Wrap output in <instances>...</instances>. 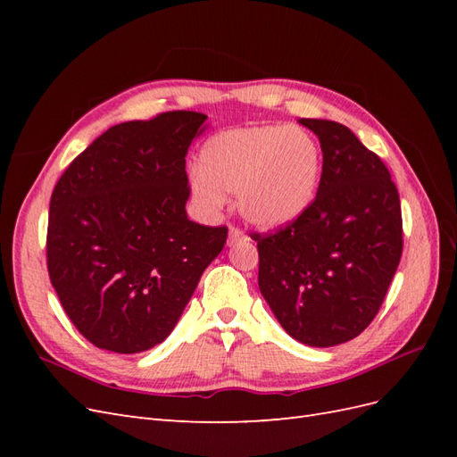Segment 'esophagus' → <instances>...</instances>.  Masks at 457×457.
Returning <instances> with one entry per match:
<instances>
[{
  "label": "esophagus",
  "instance_id": "esophagus-1",
  "mask_svg": "<svg viewBox=\"0 0 457 457\" xmlns=\"http://www.w3.org/2000/svg\"><path fill=\"white\" fill-rule=\"evenodd\" d=\"M240 240H244V234H242L238 228L230 227V230H228V245L237 244V242H240Z\"/></svg>",
  "mask_w": 457,
  "mask_h": 457
}]
</instances>
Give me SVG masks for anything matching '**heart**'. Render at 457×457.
<instances>
[{"label":"heart","mask_w":457,"mask_h":457,"mask_svg":"<svg viewBox=\"0 0 457 457\" xmlns=\"http://www.w3.org/2000/svg\"><path fill=\"white\" fill-rule=\"evenodd\" d=\"M322 179V148L299 126L262 123L215 133L200 150L190 192L200 212L217 215L225 192H238L240 215L259 228H284L312 205Z\"/></svg>","instance_id":"heart-1"}]
</instances>
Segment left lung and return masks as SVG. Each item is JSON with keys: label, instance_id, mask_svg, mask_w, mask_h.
Instances as JSON below:
<instances>
[{"label": "left lung", "instance_id": "obj_1", "mask_svg": "<svg viewBox=\"0 0 457 457\" xmlns=\"http://www.w3.org/2000/svg\"><path fill=\"white\" fill-rule=\"evenodd\" d=\"M299 121L320 141V187L295 223L253 234L259 289L294 339L334 347L376 318L403 255V213L389 170L349 128Z\"/></svg>", "mask_w": 457, "mask_h": 457}]
</instances>
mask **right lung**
I'll use <instances>...</instances> for the list:
<instances>
[{
    "instance_id": "right-lung-1",
    "label": "right lung",
    "mask_w": 457,
    "mask_h": 457,
    "mask_svg": "<svg viewBox=\"0 0 457 457\" xmlns=\"http://www.w3.org/2000/svg\"><path fill=\"white\" fill-rule=\"evenodd\" d=\"M205 114L173 110L110 128L54 185L47 270L95 347L143 353L171 334L227 227L187 217L185 156Z\"/></svg>"
}]
</instances>
